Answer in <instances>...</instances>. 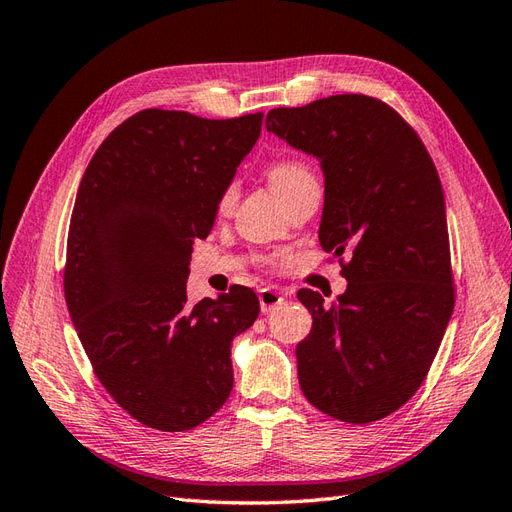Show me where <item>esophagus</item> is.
<instances>
[{"label":"esophagus","mask_w":512,"mask_h":512,"mask_svg":"<svg viewBox=\"0 0 512 512\" xmlns=\"http://www.w3.org/2000/svg\"><path fill=\"white\" fill-rule=\"evenodd\" d=\"M283 303V294L272 290V287H264V290H259V305H261V311L264 313H270L274 307H279Z\"/></svg>","instance_id":"esophagus-1"}]
</instances>
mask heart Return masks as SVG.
<instances>
[{"instance_id":"heart-1","label":"heart","mask_w":512,"mask_h":512,"mask_svg":"<svg viewBox=\"0 0 512 512\" xmlns=\"http://www.w3.org/2000/svg\"><path fill=\"white\" fill-rule=\"evenodd\" d=\"M266 175H268L270 188L279 196V199L285 194H290L292 190L305 186V183L316 181V175H313L311 166L303 160H296V157H285V160L270 164ZM235 199H238V186H235V183H229V186L222 188L218 196L216 212L220 216L229 214L235 205Z\"/></svg>"}]
</instances>
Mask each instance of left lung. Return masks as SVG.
Masks as SVG:
<instances>
[{
	"instance_id": "obj_1",
	"label": "left lung",
	"mask_w": 512,
	"mask_h": 512,
	"mask_svg": "<svg viewBox=\"0 0 512 512\" xmlns=\"http://www.w3.org/2000/svg\"><path fill=\"white\" fill-rule=\"evenodd\" d=\"M266 129L316 155L324 173L320 244L342 257L346 292L298 300L311 333L296 346L298 383L322 413L370 424L424 383L454 311L448 220L437 168L387 103L333 95L277 108Z\"/></svg>"
}]
</instances>
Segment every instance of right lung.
<instances>
[{
  "mask_svg": "<svg viewBox=\"0 0 512 512\" xmlns=\"http://www.w3.org/2000/svg\"><path fill=\"white\" fill-rule=\"evenodd\" d=\"M264 114L212 121L142 110L101 142L71 216L64 298L114 402L140 424H203L233 389L231 342L259 316L251 287L190 305L194 240L251 153Z\"/></svg>",
  "mask_w": 512,
  "mask_h": 512,
  "instance_id": "1",
  "label": "right lung"
}]
</instances>
